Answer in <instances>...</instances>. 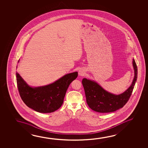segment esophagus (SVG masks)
<instances>
[{
	"mask_svg": "<svg viewBox=\"0 0 148 148\" xmlns=\"http://www.w3.org/2000/svg\"><path fill=\"white\" fill-rule=\"evenodd\" d=\"M85 74V71L83 69H80L78 71V75L79 76H84Z\"/></svg>",
	"mask_w": 148,
	"mask_h": 148,
	"instance_id": "34e87169",
	"label": "esophagus"
}]
</instances>
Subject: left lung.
<instances>
[{
    "label": "left lung",
    "mask_w": 148,
    "mask_h": 148,
    "mask_svg": "<svg viewBox=\"0 0 148 148\" xmlns=\"http://www.w3.org/2000/svg\"><path fill=\"white\" fill-rule=\"evenodd\" d=\"M134 78L130 87L120 95H114L106 91L94 80L83 78L82 84L85 90L86 102L91 109L100 113L116 111L127 102L133 92L137 78V67L133 59Z\"/></svg>",
    "instance_id": "left-lung-1"
}]
</instances>
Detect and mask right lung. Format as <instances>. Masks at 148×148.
I'll return each instance as SVG.
<instances>
[{
    "label": "right lung",
    "instance_id": "right-lung-1",
    "mask_svg": "<svg viewBox=\"0 0 148 148\" xmlns=\"http://www.w3.org/2000/svg\"><path fill=\"white\" fill-rule=\"evenodd\" d=\"M77 76V72H74L51 84L32 87L16 73L17 88L23 101L29 108L41 113L53 112L61 106L69 85Z\"/></svg>",
    "mask_w": 148,
    "mask_h": 148
}]
</instances>
